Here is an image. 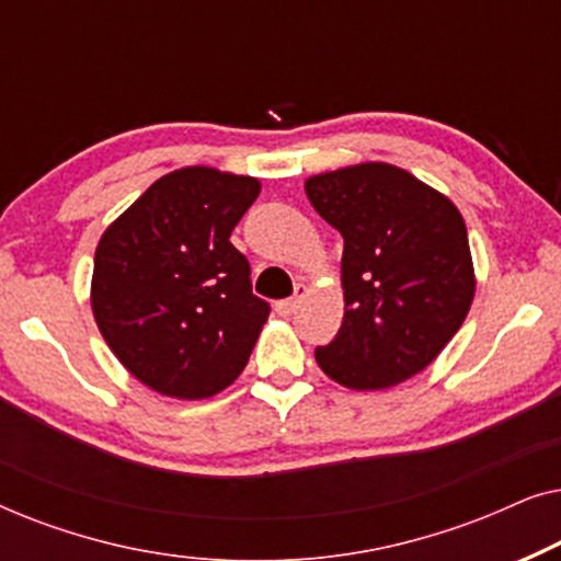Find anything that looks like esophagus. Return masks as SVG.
<instances>
[{"label":"esophagus","mask_w":561,"mask_h":561,"mask_svg":"<svg viewBox=\"0 0 561 561\" xmlns=\"http://www.w3.org/2000/svg\"><path fill=\"white\" fill-rule=\"evenodd\" d=\"M304 296H306V286H304V283H298L296 294L290 296V298H283V301L275 304V311H278L280 317H290V313L298 309V304L304 301Z\"/></svg>","instance_id":"obj_1"}]
</instances>
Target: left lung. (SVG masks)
<instances>
[{
	"label": "left lung",
	"mask_w": 561,
	"mask_h": 561,
	"mask_svg": "<svg viewBox=\"0 0 561 561\" xmlns=\"http://www.w3.org/2000/svg\"><path fill=\"white\" fill-rule=\"evenodd\" d=\"M306 196L344 237V319L317 363L352 390H382L432 363L474 296L457 206L403 168L359 163L311 175Z\"/></svg>",
	"instance_id": "left-lung-1"
}]
</instances>
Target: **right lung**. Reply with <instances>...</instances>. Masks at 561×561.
I'll return each mask as SVG.
<instances>
[{"label":"right lung","mask_w":561,"mask_h":561,"mask_svg":"<svg viewBox=\"0 0 561 561\" xmlns=\"http://www.w3.org/2000/svg\"><path fill=\"white\" fill-rule=\"evenodd\" d=\"M260 194L250 175L191 165L158 179L96 248L91 309L122 365L163 396L198 401L248 365L271 306L229 234Z\"/></svg>","instance_id":"obj_1"}]
</instances>
